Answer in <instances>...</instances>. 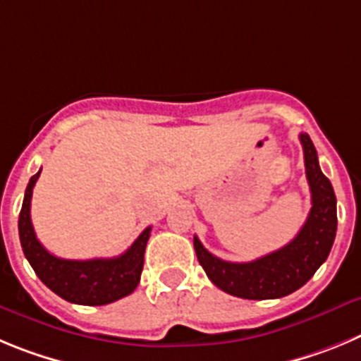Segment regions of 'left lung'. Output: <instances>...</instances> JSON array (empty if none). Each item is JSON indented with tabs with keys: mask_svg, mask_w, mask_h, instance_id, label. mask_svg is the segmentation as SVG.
Wrapping results in <instances>:
<instances>
[{
	"mask_svg": "<svg viewBox=\"0 0 361 361\" xmlns=\"http://www.w3.org/2000/svg\"><path fill=\"white\" fill-rule=\"evenodd\" d=\"M311 210L300 232L281 250L250 262L216 257L194 235V250L204 274L219 290L248 300L281 298L306 284L326 262L336 235V196L318 165L317 149L307 133H300Z\"/></svg>",
	"mask_w": 361,
	"mask_h": 361,
	"instance_id": "8db88e82",
	"label": "left lung"
}]
</instances>
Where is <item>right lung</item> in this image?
<instances>
[{
	"label": "right lung",
	"instance_id": "right-lung-1",
	"mask_svg": "<svg viewBox=\"0 0 361 361\" xmlns=\"http://www.w3.org/2000/svg\"><path fill=\"white\" fill-rule=\"evenodd\" d=\"M39 174L41 171L28 181L18 223L23 253L34 268L35 275L61 298L80 306H104L133 293L144 269V253L151 235V226H147L118 257L90 261L55 257L39 243L30 219L32 192Z\"/></svg>",
	"mask_w": 361,
	"mask_h": 361
}]
</instances>
